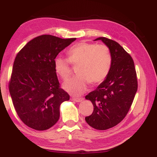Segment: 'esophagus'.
<instances>
[{"label": "esophagus", "mask_w": 157, "mask_h": 157, "mask_svg": "<svg viewBox=\"0 0 157 157\" xmlns=\"http://www.w3.org/2000/svg\"><path fill=\"white\" fill-rule=\"evenodd\" d=\"M72 100H73V101H76V102H80V101H82L83 100V98H72Z\"/></svg>", "instance_id": "obj_1"}]
</instances>
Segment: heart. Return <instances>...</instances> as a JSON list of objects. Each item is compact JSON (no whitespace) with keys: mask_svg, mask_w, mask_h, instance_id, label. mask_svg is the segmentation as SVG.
<instances>
[{"mask_svg":"<svg viewBox=\"0 0 157 157\" xmlns=\"http://www.w3.org/2000/svg\"><path fill=\"white\" fill-rule=\"evenodd\" d=\"M68 58L58 56L54 59L56 73L63 80L71 75V63L79 65L76 77L66 81L63 87L65 91L78 96L86 91L90 82L98 84L108 76L112 65L111 51L106 45L80 42L71 46L67 51Z\"/></svg>","mask_w":157,"mask_h":157,"instance_id":"obj_1","label":"heart"}]
</instances>
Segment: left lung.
<instances>
[{"mask_svg": "<svg viewBox=\"0 0 157 157\" xmlns=\"http://www.w3.org/2000/svg\"><path fill=\"white\" fill-rule=\"evenodd\" d=\"M101 40L111 51L112 65L107 78L85 98L91 101L94 111L85 117L96 130H105L116 126L127 115L137 90L134 63L130 55L118 43L105 37Z\"/></svg>", "mask_w": 157, "mask_h": 157, "instance_id": "obj_1", "label": "left lung"}]
</instances>
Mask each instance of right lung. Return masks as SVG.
Returning a JSON list of instances; mask_svg holds the SVG:
<instances>
[{
	"instance_id": "1",
	"label": "right lung",
	"mask_w": 157,
	"mask_h": 157,
	"mask_svg": "<svg viewBox=\"0 0 157 157\" xmlns=\"http://www.w3.org/2000/svg\"><path fill=\"white\" fill-rule=\"evenodd\" d=\"M75 40L40 35L27 42L16 57L9 91L17 115L33 129L53 126L59 120L60 105L69 99L59 87L54 61Z\"/></svg>"
}]
</instances>
